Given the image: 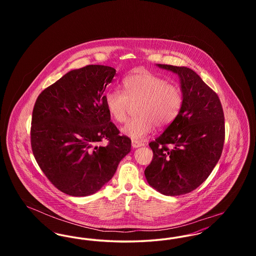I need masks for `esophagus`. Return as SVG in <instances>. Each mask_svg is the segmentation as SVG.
Here are the masks:
<instances>
[{"instance_id":"34e87169","label":"esophagus","mask_w":256,"mask_h":256,"mask_svg":"<svg viewBox=\"0 0 256 256\" xmlns=\"http://www.w3.org/2000/svg\"><path fill=\"white\" fill-rule=\"evenodd\" d=\"M145 145L143 142H140V141H137V140H132V146L134 148H139V146H143Z\"/></svg>"}]
</instances>
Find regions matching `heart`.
Listing matches in <instances>:
<instances>
[{"label":"heart","mask_w":256,"mask_h":256,"mask_svg":"<svg viewBox=\"0 0 256 256\" xmlns=\"http://www.w3.org/2000/svg\"><path fill=\"white\" fill-rule=\"evenodd\" d=\"M124 93L112 89L106 95V106L110 116L118 122L126 121L130 104H136L137 118L128 121L122 134L140 140L150 134L154 126H166L178 116L183 106L182 88L170 84L158 74L139 71L122 80Z\"/></svg>","instance_id":"b5f03b06"}]
</instances>
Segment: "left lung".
Wrapping results in <instances>:
<instances>
[{
  "instance_id": "left-lung-1",
  "label": "left lung",
  "mask_w": 256,
  "mask_h": 256,
  "mask_svg": "<svg viewBox=\"0 0 256 256\" xmlns=\"http://www.w3.org/2000/svg\"><path fill=\"white\" fill-rule=\"evenodd\" d=\"M158 66L180 76L183 106L176 119L148 144L154 156L145 176L161 194L184 195L204 182L219 161L226 134L224 110L216 92L193 70Z\"/></svg>"
}]
</instances>
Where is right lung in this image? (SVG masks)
Returning <instances> with one entry per match:
<instances>
[{
    "label": "right lung",
    "instance_id": "add662e5",
    "mask_svg": "<svg viewBox=\"0 0 256 256\" xmlns=\"http://www.w3.org/2000/svg\"><path fill=\"white\" fill-rule=\"evenodd\" d=\"M116 70L87 65L65 74L37 97L30 126L40 169L60 191L86 196L108 182L130 152V139L110 122L104 95ZM104 140L106 146H98Z\"/></svg>",
    "mask_w": 256,
    "mask_h": 256
}]
</instances>
